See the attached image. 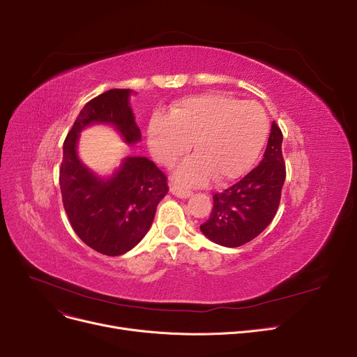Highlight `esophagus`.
I'll return each mask as SVG.
<instances>
[{"label":"esophagus","instance_id":"esophagus-1","mask_svg":"<svg viewBox=\"0 0 357 357\" xmlns=\"http://www.w3.org/2000/svg\"><path fill=\"white\" fill-rule=\"evenodd\" d=\"M171 192H172L175 197H179V198H188V197L192 194L190 190L179 188L178 185H172V186H171Z\"/></svg>","mask_w":357,"mask_h":357}]
</instances>
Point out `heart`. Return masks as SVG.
Instances as JSON below:
<instances>
[{
	"instance_id": "heart-1",
	"label": "heart",
	"mask_w": 357,
	"mask_h": 357,
	"mask_svg": "<svg viewBox=\"0 0 357 357\" xmlns=\"http://www.w3.org/2000/svg\"><path fill=\"white\" fill-rule=\"evenodd\" d=\"M269 133L265 108L255 101H240L227 93H204L182 100L167 116L155 114L147 139L155 160L172 166L195 153L175 172L183 185L233 181L249 171Z\"/></svg>"
}]
</instances>
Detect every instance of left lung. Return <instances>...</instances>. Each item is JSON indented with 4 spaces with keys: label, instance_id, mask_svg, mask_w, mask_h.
I'll list each match as a JSON object with an SVG mask.
<instances>
[{
    "label": "left lung",
    "instance_id": "8db88e82",
    "mask_svg": "<svg viewBox=\"0 0 357 357\" xmlns=\"http://www.w3.org/2000/svg\"><path fill=\"white\" fill-rule=\"evenodd\" d=\"M285 176L282 131L273 121L264 159L245 178L213 195V211L201 231L221 246L246 245L273 220Z\"/></svg>",
    "mask_w": 357,
    "mask_h": 357
}]
</instances>
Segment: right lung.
Masks as SVG:
<instances>
[{"mask_svg":"<svg viewBox=\"0 0 357 357\" xmlns=\"http://www.w3.org/2000/svg\"><path fill=\"white\" fill-rule=\"evenodd\" d=\"M131 89H109L81 109L63 142L59 183L63 207L73 231L86 246L107 256L133 249L152 226L156 207L167 194V176L147 158H127L108 181L79 162V131L92 123L116 126L127 143L142 133L128 105Z\"/></svg>","mask_w":357,"mask_h":357,"instance_id":"1","label":"right lung"}]
</instances>
